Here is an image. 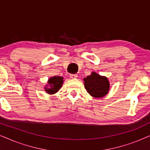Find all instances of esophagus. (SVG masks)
Here are the masks:
<instances>
[{"label":"esophagus","instance_id":"obj_1","mask_svg":"<svg viewBox=\"0 0 150 150\" xmlns=\"http://www.w3.org/2000/svg\"><path fill=\"white\" fill-rule=\"evenodd\" d=\"M69 76H70L71 79H76V78L78 77V75L76 74H71Z\"/></svg>","mask_w":150,"mask_h":150}]
</instances>
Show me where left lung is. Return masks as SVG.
Instances as JSON below:
<instances>
[{
  "label": "left lung",
  "instance_id": "1",
  "mask_svg": "<svg viewBox=\"0 0 150 150\" xmlns=\"http://www.w3.org/2000/svg\"><path fill=\"white\" fill-rule=\"evenodd\" d=\"M85 89L93 97L102 98L106 95L110 87L109 81L105 76H101L96 72L83 79Z\"/></svg>",
  "mask_w": 150,
  "mask_h": 150
}]
</instances>
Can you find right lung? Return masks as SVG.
Returning a JSON list of instances; mask_svg holds the SVG:
<instances>
[{"label":"right lung","instance_id":"1","mask_svg":"<svg viewBox=\"0 0 150 150\" xmlns=\"http://www.w3.org/2000/svg\"><path fill=\"white\" fill-rule=\"evenodd\" d=\"M63 78L61 76H54L50 78L48 82L50 87H46L45 88V91L50 94L55 93L61 87V85L63 83Z\"/></svg>","mask_w":150,"mask_h":150}]
</instances>
